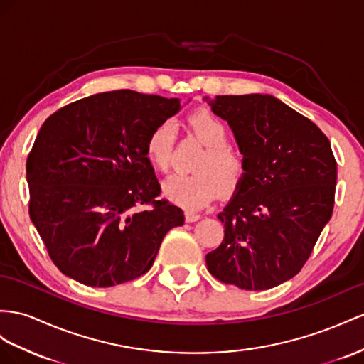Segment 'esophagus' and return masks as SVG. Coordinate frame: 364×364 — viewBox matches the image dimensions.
Listing matches in <instances>:
<instances>
[{
  "instance_id": "esophagus-1",
  "label": "esophagus",
  "mask_w": 364,
  "mask_h": 364,
  "mask_svg": "<svg viewBox=\"0 0 364 364\" xmlns=\"http://www.w3.org/2000/svg\"><path fill=\"white\" fill-rule=\"evenodd\" d=\"M201 218L200 213H193V212H186V221L188 223H193V221H198Z\"/></svg>"
}]
</instances>
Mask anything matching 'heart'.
Segmentation results:
<instances>
[{
	"label": "heart",
	"mask_w": 364,
	"mask_h": 364,
	"mask_svg": "<svg viewBox=\"0 0 364 364\" xmlns=\"http://www.w3.org/2000/svg\"><path fill=\"white\" fill-rule=\"evenodd\" d=\"M193 136L206 147L193 164V173H176L163 183L167 200L188 210H198L225 192L237 189L243 181L246 163L243 154L229 144V129L225 121L208 109L195 110L188 118ZM175 126L172 121L156 124L146 141L149 161L158 171L169 169L173 151Z\"/></svg>",
	"instance_id": "1"
}]
</instances>
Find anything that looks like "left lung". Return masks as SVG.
<instances>
[{
    "instance_id": "left-lung-1",
    "label": "left lung",
    "mask_w": 364,
    "mask_h": 364,
    "mask_svg": "<svg viewBox=\"0 0 364 364\" xmlns=\"http://www.w3.org/2000/svg\"><path fill=\"white\" fill-rule=\"evenodd\" d=\"M212 112L228 121L246 172L228 206L221 245L208 271L245 291H264L295 277L333 210L337 161L309 118L272 95H218Z\"/></svg>"
}]
</instances>
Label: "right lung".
Listing matches in <instances>:
<instances>
[{"label":"right lung","mask_w":364,"mask_h":364,"mask_svg":"<svg viewBox=\"0 0 364 364\" xmlns=\"http://www.w3.org/2000/svg\"><path fill=\"white\" fill-rule=\"evenodd\" d=\"M178 98L135 90L73 101L44 121L27 156L31 220L60 271L92 287L144 275L184 213L156 200L146 154L151 130Z\"/></svg>","instance_id":"add662e5"}]
</instances>
